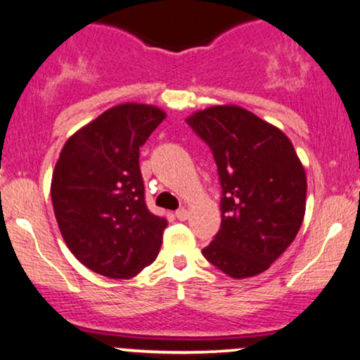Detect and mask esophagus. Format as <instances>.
<instances>
[{
    "mask_svg": "<svg viewBox=\"0 0 360 360\" xmlns=\"http://www.w3.org/2000/svg\"><path fill=\"white\" fill-rule=\"evenodd\" d=\"M176 218H177V220H181V221H186L189 218V212H188V210H184V208H179L176 212Z\"/></svg>",
    "mask_w": 360,
    "mask_h": 360,
    "instance_id": "34e87169",
    "label": "esophagus"
}]
</instances>
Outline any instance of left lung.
Segmentation results:
<instances>
[{"label":"left lung","mask_w":360,"mask_h":360,"mask_svg":"<svg viewBox=\"0 0 360 360\" xmlns=\"http://www.w3.org/2000/svg\"><path fill=\"white\" fill-rule=\"evenodd\" d=\"M186 123L212 148L221 186V225L203 255L230 278L269 266L300 232L307 174L279 128L235 105L196 111Z\"/></svg>","instance_id":"1"}]
</instances>
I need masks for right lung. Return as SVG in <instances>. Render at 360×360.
I'll return each mask as SVG.
<instances>
[{
	"instance_id": "obj_1",
	"label": "right lung",
	"mask_w": 360,
	"mask_h": 360,
	"mask_svg": "<svg viewBox=\"0 0 360 360\" xmlns=\"http://www.w3.org/2000/svg\"><path fill=\"white\" fill-rule=\"evenodd\" d=\"M166 118L125 103L77 130L60 150L51 196L65 245L91 271L130 279L154 262L166 218L148 212L140 147Z\"/></svg>"
}]
</instances>
